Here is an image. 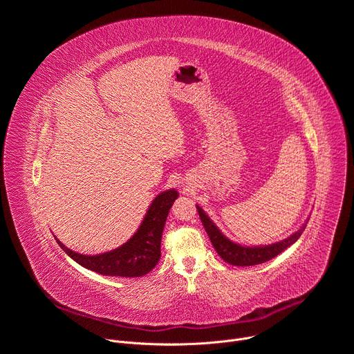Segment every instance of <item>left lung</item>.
I'll list each match as a JSON object with an SVG mask.
<instances>
[{
  "label": "left lung",
  "mask_w": 354,
  "mask_h": 354,
  "mask_svg": "<svg viewBox=\"0 0 354 354\" xmlns=\"http://www.w3.org/2000/svg\"><path fill=\"white\" fill-rule=\"evenodd\" d=\"M197 212H198V217L203 223V227L214 246V249L217 250V254L220 255V258L223 261H225L230 265L234 266H255V265H261L265 263L273 258H276L279 254L284 249H287L290 245H292L302 234V231L306 230L307 223L301 225L299 230H297L294 234H291L290 236H287L286 239L276 242V243H270V245H261V246H246V245H241L236 243L231 239H228L220 230L218 227L212 221V218L205 213V210L201 209L200 206H197Z\"/></svg>",
  "instance_id": "left-lung-1"
}]
</instances>
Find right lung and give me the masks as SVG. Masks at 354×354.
<instances>
[{
  "label": "right lung",
  "mask_w": 354,
  "mask_h": 354,
  "mask_svg": "<svg viewBox=\"0 0 354 354\" xmlns=\"http://www.w3.org/2000/svg\"><path fill=\"white\" fill-rule=\"evenodd\" d=\"M175 189L160 193L148 207L136 234L122 246L99 255H82L68 249L56 236L66 254L82 268L104 276L140 277L153 270L161 258V238L168 213L178 198Z\"/></svg>",
  "instance_id": "add662e5"
}]
</instances>
